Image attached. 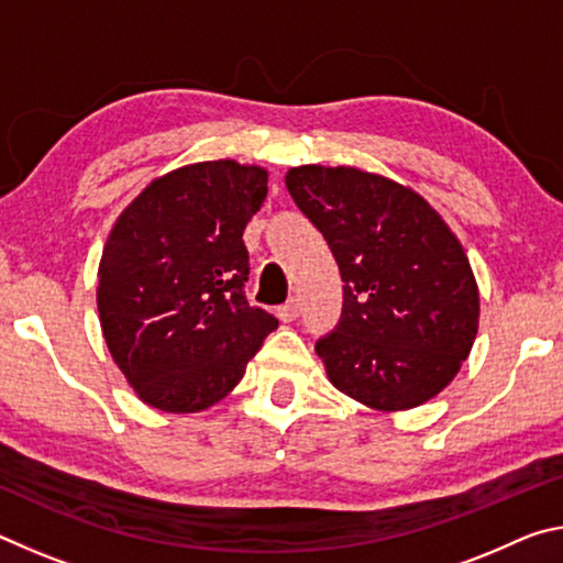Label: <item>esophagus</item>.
I'll return each instance as SVG.
<instances>
[{"mask_svg": "<svg viewBox=\"0 0 563 563\" xmlns=\"http://www.w3.org/2000/svg\"><path fill=\"white\" fill-rule=\"evenodd\" d=\"M298 316H300V302L295 298H290L288 302L280 305V308H278V320L280 322H292Z\"/></svg>", "mask_w": 563, "mask_h": 563, "instance_id": "34e87169", "label": "esophagus"}]
</instances>
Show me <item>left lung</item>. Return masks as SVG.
<instances>
[{
	"label": "left lung",
	"instance_id": "1",
	"mask_svg": "<svg viewBox=\"0 0 563 563\" xmlns=\"http://www.w3.org/2000/svg\"><path fill=\"white\" fill-rule=\"evenodd\" d=\"M285 186L345 280L340 325L316 345L330 383L377 412L440 395L479 330L460 238L415 188L357 166H298Z\"/></svg>",
	"mask_w": 563,
	"mask_h": 563
}]
</instances>
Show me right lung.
<instances>
[{"mask_svg":"<svg viewBox=\"0 0 563 563\" xmlns=\"http://www.w3.org/2000/svg\"><path fill=\"white\" fill-rule=\"evenodd\" d=\"M265 196L268 168L198 161L156 176L113 223L99 261V322L144 405L196 415L221 402L278 328L243 295V231Z\"/></svg>","mask_w":563,"mask_h":563,"instance_id":"right-lung-1","label":"right lung"}]
</instances>
